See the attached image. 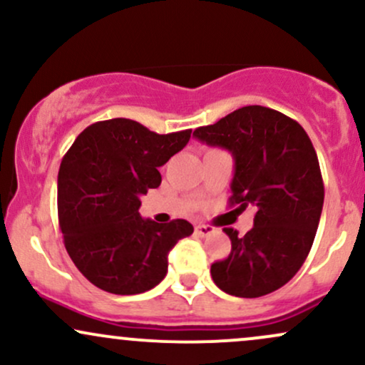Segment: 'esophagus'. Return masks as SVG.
<instances>
[{
	"label": "esophagus",
	"instance_id": "34e87169",
	"mask_svg": "<svg viewBox=\"0 0 365 365\" xmlns=\"http://www.w3.org/2000/svg\"><path fill=\"white\" fill-rule=\"evenodd\" d=\"M212 232H215V226L204 225V223L195 225V233L199 237H206V235H209V233H212Z\"/></svg>",
	"mask_w": 365,
	"mask_h": 365
}]
</instances>
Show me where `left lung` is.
<instances>
[{
	"label": "left lung",
	"instance_id": "8db88e82",
	"mask_svg": "<svg viewBox=\"0 0 365 365\" xmlns=\"http://www.w3.org/2000/svg\"><path fill=\"white\" fill-rule=\"evenodd\" d=\"M194 137L235 159L230 206L252 207L244 237L223 228L232 252L211 266L212 282L228 295L255 299L278 290L302 267L324 202L319 161L305 130L283 113L244 106Z\"/></svg>",
	"mask_w": 365,
	"mask_h": 365
}]
</instances>
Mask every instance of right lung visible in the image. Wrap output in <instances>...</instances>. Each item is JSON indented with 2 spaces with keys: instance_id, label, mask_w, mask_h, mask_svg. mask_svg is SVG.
Segmentation results:
<instances>
[{
  "instance_id": "1",
  "label": "right lung",
  "mask_w": 365,
  "mask_h": 365,
  "mask_svg": "<svg viewBox=\"0 0 365 365\" xmlns=\"http://www.w3.org/2000/svg\"><path fill=\"white\" fill-rule=\"evenodd\" d=\"M192 130L159 135L127 118L98 121L75 139L58 171V220L66 252L92 284L115 295L154 288L168 254L192 235L185 220L161 225L139 215L140 195L161 183L159 166Z\"/></svg>"
}]
</instances>
